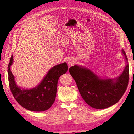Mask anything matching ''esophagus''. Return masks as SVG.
Instances as JSON below:
<instances>
[{
	"label": "esophagus",
	"instance_id": "1",
	"mask_svg": "<svg viewBox=\"0 0 134 134\" xmlns=\"http://www.w3.org/2000/svg\"><path fill=\"white\" fill-rule=\"evenodd\" d=\"M75 61L74 59L72 58H70L67 60V64L69 66H71V65H72L74 64Z\"/></svg>",
	"mask_w": 134,
	"mask_h": 134
}]
</instances>
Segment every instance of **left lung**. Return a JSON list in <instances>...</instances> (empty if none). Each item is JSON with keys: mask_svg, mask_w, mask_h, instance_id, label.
<instances>
[{"mask_svg": "<svg viewBox=\"0 0 134 134\" xmlns=\"http://www.w3.org/2000/svg\"><path fill=\"white\" fill-rule=\"evenodd\" d=\"M121 53L126 66L121 74L116 78H102L89 68L75 65L69 72L74 79L82 97L95 109H105L120 100L126 92L129 79V66L125 51Z\"/></svg>", "mask_w": 134, "mask_h": 134, "instance_id": "1", "label": "left lung"}]
</instances>
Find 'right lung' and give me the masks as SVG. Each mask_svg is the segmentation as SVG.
I'll return each instance as SVG.
<instances>
[{
	"mask_svg": "<svg viewBox=\"0 0 134 134\" xmlns=\"http://www.w3.org/2000/svg\"><path fill=\"white\" fill-rule=\"evenodd\" d=\"M14 62L12 55L8 65V82L14 97L25 109L35 112L48 110L55 102L58 82L62 75L67 71L66 62L57 64L51 68L38 85L31 89L18 86L11 71Z\"/></svg>",
	"mask_w": 134,
	"mask_h": 134,
	"instance_id": "right-lung-1",
	"label": "right lung"
}]
</instances>
